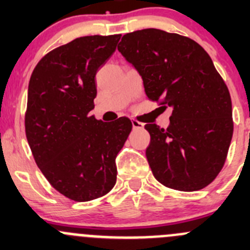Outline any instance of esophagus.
Returning <instances> with one entry per match:
<instances>
[{
  "mask_svg": "<svg viewBox=\"0 0 250 250\" xmlns=\"http://www.w3.org/2000/svg\"><path fill=\"white\" fill-rule=\"evenodd\" d=\"M132 125H133V129H141V128L144 127L143 123L137 120H132Z\"/></svg>",
  "mask_w": 250,
  "mask_h": 250,
  "instance_id": "obj_1",
  "label": "esophagus"
}]
</instances>
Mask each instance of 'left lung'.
<instances>
[{
	"instance_id": "left-lung-1",
	"label": "left lung",
	"mask_w": 250,
	"mask_h": 250,
	"mask_svg": "<svg viewBox=\"0 0 250 250\" xmlns=\"http://www.w3.org/2000/svg\"><path fill=\"white\" fill-rule=\"evenodd\" d=\"M118 50L143 78L148 99L172 107L166 129L145 125L153 176L174 190L206 188L223 168L233 133L230 93L208 53L158 29L125 35Z\"/></svg>"
}]
</instances>
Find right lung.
Listing matches in <instances>:
<instances>
[{
	"mask_svg": "<svg viewBox=\"0 0 250 250\" xmlns=\"http://www.w3.org/2000/svg\"><path fill=\"white\" fill-rule=\"evenodd\" d=\"M120 39L74 40L44 55L30 77L27 143L50 185L77 202L102 197L115 186L116 156L132 130L127 117L104 123L88 115L97 97L95 75Z\"/></svg>",
	"mask_w": 250,
	"mask_h": 250,
	"instance_id": "right-lung-1",
	"label": "right lung"
}]
</instances>
